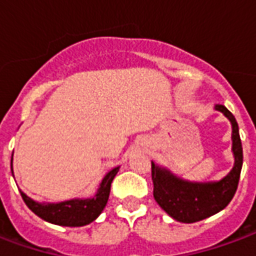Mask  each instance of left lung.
I'll use <instances>...</instances> for the list:
<instances>
[{
    "label": "left lung",
    "instance_id": "1",
    "mask_svg": "<svg viewBox=\"0 0 256 256\" xmlns=\"http://www.w3.org/2000/svg\"><path fill=\"white\" fill-rule=\"evenodd\" d=\"M214 108L224 114L232 124L234 164L228 175L218 182H190L174 175L166 168L158 166L152 162L153 196L166 214L179 222L191 224L218 213L220 210L226 208L238 190L243 166V148L239 126L232 112L225 106L216 104Z\"/></svg>",
    "mask_w": 256,
    "mask_h": 256
}]
</instances>
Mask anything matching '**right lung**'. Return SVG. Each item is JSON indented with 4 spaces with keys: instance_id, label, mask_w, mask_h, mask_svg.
<instances>
[{
    "instance_id": "add662e5",
    "label": "right lung",
    "mask_w": 256,
    "mask_h": 256,
    "mask_svg": "<svg viewBox=\"0 0 256 256\" xmlns=\"http://www.w3.org/2000/svg\"><path fill=\"white\" fill-rule=\"evenodd\" d=\"M10 168H12V164H10ZM118 171L119 166H115L104 176L94 198H86V200L74 198V200H64L58 204H48V202L40 204L26 196L22 191V198L26 202V205L38 217H40L47 222L62 225V226H84L98 218L106 208L110 196V190H111V183Z\"/></svg>"
}]
</instances>
